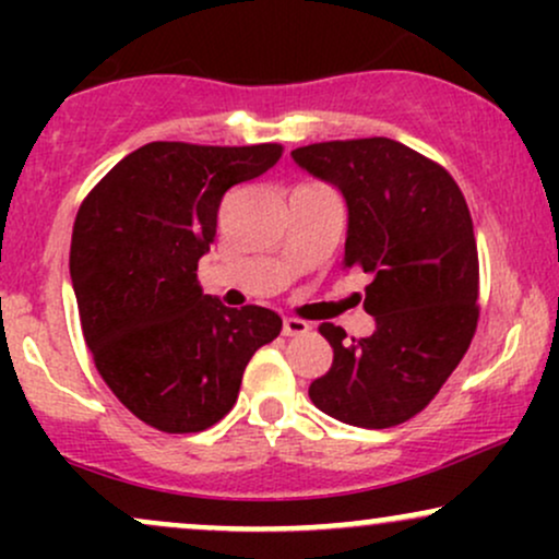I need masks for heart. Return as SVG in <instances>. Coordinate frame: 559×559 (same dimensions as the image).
<instances>
[{
    "label": "heart",
    "instance_id": "1",
    "mask_svg": "<svg viewBox=\"0 0 559 559\" xmlns=\"http://www.w3.org/2000/svg\"><path fill=\"white\" fill-rule=\"evenodd\" d=\"M294 247H307V239H305V236L294 234Z\"/></svg>",
    "mask_w": 559,
    "mask_h": 559
}]
</instances>
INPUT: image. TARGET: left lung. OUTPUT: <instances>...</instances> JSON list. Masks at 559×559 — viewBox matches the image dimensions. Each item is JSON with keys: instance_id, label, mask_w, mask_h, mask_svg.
<instances>
[{"instance_id": "8db88e82", "label": "left lung", "mask_w": 559, "mask_h": 559, "mask_svg": "<svg viewBox=\"0 0 559 559\" xmlns=\"http://www.w3.org/2000/svg\"><path fill=\"white\" fill-rule=\"evenodd\" d=\"M260 155L262 146L152 141L75 215L70 278L83 338L112 394L157 431L199 433L226 418L243 368L284 325L267 307L197 284L217 207L267 170Z\"/></svg>"}]
</instances>
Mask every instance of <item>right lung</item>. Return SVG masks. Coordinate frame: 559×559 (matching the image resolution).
Returning a JSON list of instances; mask_svg holds the SVG:
<instances>
[{"label":"right lung","instance_id":"add662e5","mask_svg":"<svg viewBox=\"0 0 559 559\" xmlns=\"http://www.w3.org/2000/svg\"><path fill=\"white\" fill-rule=\"evenodd\" d=\"M294 159L342 189L344 265L368 273L362 336L325 331L333 365L310 400L331 418L389 428L415 418L452 376L478 325V249L454 178L394 139L320 141Z\"/></svg>","mask_w":559,"mask_h":559}]
</instances>
